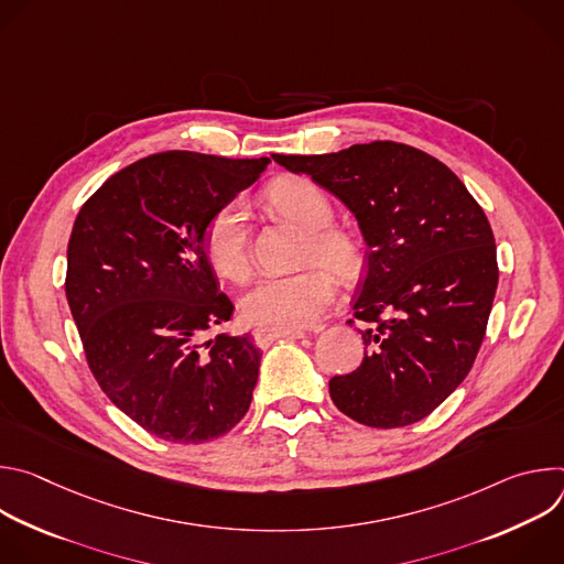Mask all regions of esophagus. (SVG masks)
Masks as SVG:
<instances>
[{"label": "esophagus", "mask_w": 564, "mask_h": 564, "mask_svg": "<svg viewBox=\"0 0 564 564\" xmlns=\"http://www.w3.org/2000/svg\"><path fill=\"white\" fill-rule=\"evenodd\" d=\"M305 337L303 330H276V328H257L254 330V341L259 348H268L270 344L279 339H301Z\"/></svg>", "instance_id": "obj_1"}]
</instances>
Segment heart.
<instances>
[{
  "label": "heart",
  "instance_id": "heart-1",
  "mask_svg": "<svg viewBox=\"0 0 564 564\" xmlns=\"http://www.w3.org/2000/svg\"><path fill=\"white\" fill-rule=\"evenodd\" d=\"M272 207L307 231L305 259L321 261L339 274H355L361 265L357 240L330 227L335 207L330 196L310 178L292 176L268 189ZM205 254L212 268L231 281L250 274L248 209L240 198L223 205L205 227ZM324 265H310L294 274L261 279L240 301V314L252 326L296 330L307 328L335 301L337 279Z\"/></svg>",
  "mask_w": 564,
  "mask_h": 564
}]
</instances>
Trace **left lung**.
<instances>
[{
	"label": "left lung",
	"mask_w": 564,
	"mask_h": 564,
	"mask_svg": "<svg viewBox=\"0 0 564 564\" xmlns=\"http://www.w3.org/2000/svg\"><path fill=\"white\" fill-rule=\"evenodd\" d=\"M272 158L335 194L368 248L355 299L364 361L330 379L335 406L372 429L424 420L464 381L487 333L498 259L485 209L444 163L409 144Z\"/></svg>",
	"instance_id": "1"
}]
</instances>
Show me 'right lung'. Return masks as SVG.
I'll use <instances>...</instances> for the list:
<instances>
[{"label":"right lung","mask_w":564,"mask_h":564,"mask_svg":"<svg viewBox=\"0 0 564 564\" xmlns=\"http://www.w3.org/2000/svg\"><path fill=\"white\" fill-rule=\"evenodd\" d=\"M270 158L163 151L113 174L79 209L66 250V301L89 368L147 433L200 444L246 417L261 350L209 328L234 305L205 254L209 218Z\"/></svg>","instance_id":"add662e5"}]
</instances>
